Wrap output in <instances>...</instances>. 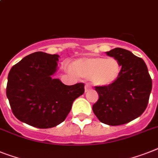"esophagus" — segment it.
<instances>
[{
	"label": "esophagus",
	"instance_id": "esophagus-1",
	"mask_svg": "<svg viewBox=\"0 0 158 158\" xmlns=\"http://www.w3.org/2000/svg\"><path fill=\"white\" fill-rule=\"evenodd\" d=\"M89 89H90V86H89L88 84L85 85V92H87V91H89Z\"/></svg>",
	"mask_w": 158,
	"mask_h": 158
}]
</instances>
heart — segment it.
Wrapping results in <instances>:
<instances>
[{
  "instance_id": "1",
  "label": "heart",
  "mask_w": 158,
  "mask_h": 158,
  "mask_svg": "<svg viewBox=\"0 0 158 158\" xmlns=\"http://www.w3.org/2000/svg\"><path fill=\"white\" fill-rule=\"evenodd\" d=\"M72 70L78 76L91 79L95 85L105 86L118 79L121 66L115 58L91 57L80 59L73 62Z\"/></svg>"
}]
</instances>
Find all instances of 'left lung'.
<instances>
[{"instance_id": "left-lung-1", "label": "left lung", "mask_w": 158, "mask_h": 158, "mask_svg": "<svg viewBox=\"0 0 158 158\" xmlns=\"http://www.w3.org/2000/svg\"><path fill=\"white\" fill-rule=\"evenodd\" d=\"M106 53L119 62L120 74L114 83L94 87L99 98L92 109L102 123L110 126L125 124L146 109L152 79L144 61L131 52L116 48Z\"/></svg>"}]
</instances>
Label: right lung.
Returning <instances> with one entry per match:
<instances>
[{
	"mask_svg": "<svg viewBox=\"0 0 158 158\" xmlns=\"http://www.w3.org/2000/svg\"><path fill=\"white\" fill-rule=\"evenodd\" d=\"M58 55L37 52L11 68L6 95L18 119L38 128L56 127L64 120L73 102L85 92L84 83L66 85L52 75Z\"/></svg>",
	"mask_w": 158,
	"mask_h": 158,
	"instance_id": "1",
	"label": "right lung"
}]
</instances>
